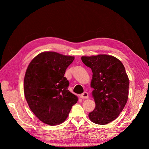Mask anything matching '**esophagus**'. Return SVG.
I'll list each match as a JSON object with an SVG mask.
<instances>
[{"instance_id": "esophagus-1", "label": "esophagus", "mask_w": 149, "mask_h": 149, "mask_svg": "<svg viewBox=\"0 0 149 149\" xmlns=\"http://www.w3.org/2000/svg\"><path fill=\"white\" fill-rule=\"evenodd\" d=\"M81 98H82V99H88V93L86 92V91H84L83 93H82L81 95Z\"/></svg>"}]
</instances>
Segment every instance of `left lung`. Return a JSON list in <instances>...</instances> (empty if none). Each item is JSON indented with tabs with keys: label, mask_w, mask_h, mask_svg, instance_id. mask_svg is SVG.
Segmentation results:
<instances>
[{
	"label": "left lung",
	"mask_w": 149,
	"mask_h": 149,
	"mask_svg": "<svg viewBox=\"0 0 149 149\" xmlns=\"http://www.w3.org/2000/svg\"><path fill=\"white\" fill-rule=\"evenodd\" d=\"M81 60L93 72L91 86L95 108L88 116L97 124H107L118 116L127 103L129 80L125 67L119 59L106 54L83 56Z\"/></svg>",
	"instance_id": "left-lung-1"
}]
</instances>
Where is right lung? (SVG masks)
<instances>
[{
    "label": "right lung",
    "mask_w": 149,
    "mask_h": 149,
    "mask_svg": "<svg viewBox=\"0 0 149 149\" xmlns=\"http://www.w3.org/2000/svg\"><path fill=\"white\" fill-rule=\"evenodd\" d=\"M74 57L54 52L36 56L29 63L24 77V94L31 110L42 122L56 125L66 119L77 96L68 90L64 75Z\"/></svg>",
    "instance_id": "right-lung-1"
}]
</instances>
